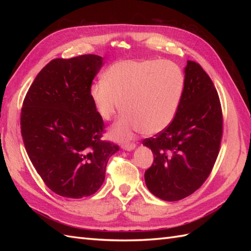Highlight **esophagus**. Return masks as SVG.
<instances>
[{"label":"esophagus","mask_w":251,"mask_h":251,"mask_svg":"<svg viewBox=\"0 0 251 251\" xmlns=\"http://www.w3.org/2000/svg\"><path fill=\"white\" fill-rule=\"evenodd\" d=\"M122 148L125 149V150H127V151L134 150V149L136 148V143H134V142H126V143H124V145L122 146Z\"/></svg>","instance_id":"esophagus-1"}]
</instances>
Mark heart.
Segmentation results:
<instances>
[{
    "label": "heart",
    "instance_id": "obj_1",
    "mask_svg": "<svg viewBox=\"0 0 251 251\" xmlns=\"http://www.w3.org/2000/svg\"><path fill=\"white\" fill-rule=\"evenodd\" d=\"M184 89V75L169 60H121L110 66L103 79L90 87L96 110L109 121L121 111L125 114L112 129L124 139L132 131L154 135L164 130L177 113Z\"/></svg>",
    "mask_w": 251,
    "mask_h": 251
}]
</instances>
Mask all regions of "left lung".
Here are the masks:
<instances>
[{"label": "left lung", "mask_w": 251, "mask_h": 251, "mask_svg": "<svg viewBox=\"0 0 251 251\" xmlns=\"http://www.w3.org/2000/svg\"><path fill=\"white\" fill-rule=\"evenodd\" d=\"M184 89L173 122L143 140L154 155L146 170L148 189L175 201L200 189L209 177L220 151L222 108L217 89L200 63L188 60Z\"/></svg>", "instance_id": "obj_1"}]
</instances>
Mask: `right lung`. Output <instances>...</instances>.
<instances>
[{"mask_svg": "<svg viewBox=\"0 0 251 251\" xmlns=\"http://www.w3.org/2000/svg\"><path fill=\"white\" fill-rule=\"evenodd\" d=\"M102 57L56 58L42 69L24 99L20 129L36 173L56 194L93 195L102 185L106 164L120 150L102 140L104 123L90 87Z\"/></svg>", "mask_w": 251, "mask_h": 251, "instance_id": "1", "label": "right lung"}]
</instances>
